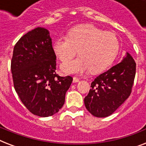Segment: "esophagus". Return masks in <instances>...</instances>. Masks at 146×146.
<instances>
[{"instance_id": "1", "label": "esophagus", "mask_w": 146, "mask_h": 146, "mask_svg": "<svg viewBox=\"0 0 146 146\" xmlns=\"http://www.w3.org/2000/svg\"><path fill=\"white\" fill-rule=\"evenodd\" d=\"M79 81H80V79H79V78L73 77V82H78Z\"/></svg>"}]
</instances>
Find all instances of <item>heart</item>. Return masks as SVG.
<instances>
[{"label": "heart", "instance_id": "heart-1", "mask_svg": "<svg viewBox=\"0 0 146 146\" xmlns=\"http://www.w3.org/2000/svg\"><path fill=\"white\" fill-rule=\"evenodd\" d=\"M52 50L61 61L72 58L79 50L80 57L61 64L64 73L76 74L91 70L98 73L106 70L113 62L119 50V42L113 33L85 24L70 29L67 38L55 39Z\"/></svg>", "mask_w": 146, "mask_h": 146}]
</instances>
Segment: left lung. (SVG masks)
I'll use <instances>...</instances> for the list:
<instances>
[{"label": "left lung", "mask_w": 146, "mask_h": 146, "mask_svg": "<svg viewBox=\"0 0 146 146\" xmlns=\"http://www.w3.org/2000/svg\"><path fill=\"white\" fill-rule=\"evenodd\" d=\"M136 75V63L129 53L120 63L102 73L92 82L84 104L89 112L97 117L111 115L131 93Z\"/></svg>", "instance_id": "left-lung-1"}]
</instances>
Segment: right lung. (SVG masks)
<instances>
[{
  "instance_id": "right-lung-1",
  "label": "right lung",
  "mask_w": 146,
  "mask_h": 146,
  "mask_svg": "<svg viewBox=\"0 0 146 146\" xmlns=\"http://www.w3.org/2000/svg\"><path fill=\"white\" fill-rule=\"evenodd\" d=\"M56 56L48 29L38 27L24 35L13 48L11 72L14 89L35 115L50 117L61 108L73 78L56 73Z\"/></svg>"
}]
</instances>
